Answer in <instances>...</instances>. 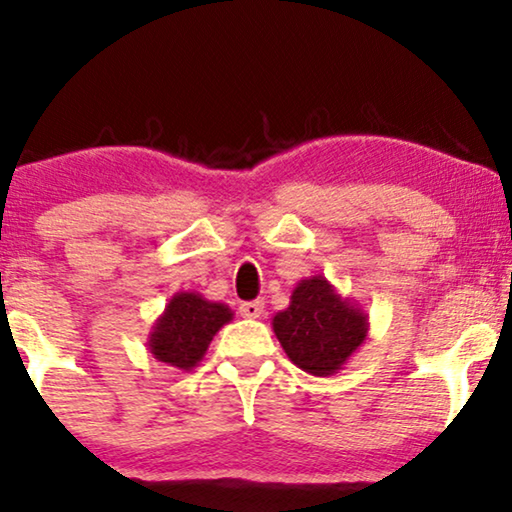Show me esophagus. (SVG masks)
<instances>
[{"instance_id":"esophagus-1","label":"esophagus","mask_w":512,"mask_h":512,"mask_svg":"<svg viewBox=\"0 0 512 512\" xmlns=\"http://www.w3.org/2000/svg\"><path fill=\"white\" fill-rule=\"evenodd\" d=\"M263 307H265L263 300H249V303L240 305V314L247 319H258L263 317Z\"/></svg>"}]
</instances>
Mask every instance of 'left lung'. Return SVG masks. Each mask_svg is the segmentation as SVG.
I'll list each match as a JSON object with an SVG mask.
<instances>
[{"mask_svg":"<svg viewBox=\"0 0 512 512\" xmlns=\"http://www.w3.org/2000/svg\"><path fill=\"white\" fill-rule=\"evenodd\" d=\"M368 314L342 298L326 277H305L291 293L286 310L272 317L279 345L305 373L328 377L349 361L368 335Z\"/></svg>","mask_w":512,"mask_h":512,"instance_id":"8db88e82","label":"left lung"}]
</instances>
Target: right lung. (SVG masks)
Listing matches in <instances>:
<instances>
[{
	"mask_svg": "<svg viewBox=\"0 0 512 512\" xmlns=\"http://www.w3.org/2000/svg\"><path fill=\"white\" fill-rule=\"evenodd\" d=\"M230 319L233 310L226 303H214L198 291H179L151 326L146 345L153 359L179 370H193Z\"/></svg>",
	"mask_w": 512,
	"mask_h": 512,
	"instance_id": "add662e5",
	"label": "right lung"
}]
</instances>
